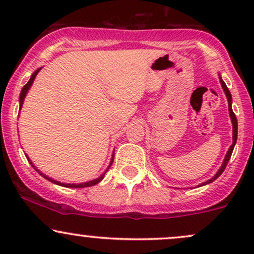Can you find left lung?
<instances>
[{"label": "left lung", "mask_w": 254, "mask_h": 254, "mask_svg": "<svg viewBox=\"0 0 254 254\" xmlns=\"http://www.w3.org/2000/svg\"><path fill=\"white\" fill-rule=\"evenodd\" d=\"M218 76H220V82H221V86H222V88H223V90H224V94H226L227 100H228V111H229L230 121H232V124H233V143H232V145H230V147H229L228 151H227L226 156H224V160H223V162H222V166H221L220 170L217 171V173L215 174V176L212 177L211 179L206 180V182H204L203 184H200V185H198V186H203V185H206V184H210V183H212V182H214V180H216L217 178L220 177L221 174L223 173L224 168H226V166H227V164H228V161H229L230 156H232L233 149H234V145H235V143H237V139H238V121H237V117H235L234 112H233V109H232V94H230V92L228 90V88H227L226 83L223 82L222 77H221V75H220V74H218Z\"/></svg>", "instance_id": "1"}]
</instances>
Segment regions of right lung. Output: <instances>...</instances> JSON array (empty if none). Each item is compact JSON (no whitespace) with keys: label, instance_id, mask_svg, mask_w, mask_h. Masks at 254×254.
Listing matches in <instances>:
<instances>
[{"label":"right lung","instance_id":"1","mask_svg":"<svg viewBox=\"0 0 254 254\" xmlns=\"http://www.w3.org/2000/svg\"><path fill=\"white\" fill-rule=\"evenodd\" d=\"M40 69L42 68H39V69H37L36 71L33 72V74L31 75V78L30 80H28V82L25 84L24 87H22V89H21V93H20V98H19V103H20V109H21L22 107V104H24V100H25V98H26V94H27V92H28V89L31 88V86H32V83H33V81H34V78H36V76H37V74L38 72L40 71ZM26 157H27V160L28 161H30V164L32 165V167L34 168V170H36L38 173L40 174V176L42 177H44L45 178L46 180H49V182H51V183H54V184H56V185H60V186H64V188H74V189H81V188H88V186H93V185H97V184L99 183V182H101V180H103V178H104V176H105V173H106L107 171H109V168L111 167V165H112V162H113V157H115V153H112V159H111V161H110V165H109V167L106 168V171L104 172L103 174H101L100 177L99 178H97V179H93V180H89V182H86V183H80V184H64V183H61V182H57V180H55V179H52V178H49L48 176H45V174H43L42 172H40L39 170H37V167L36 166H34L33 164H32V161L30 160V157H28L27 155H26Z\"/></svg>","mask_w":254,"mask_h":254}]
</instances>
